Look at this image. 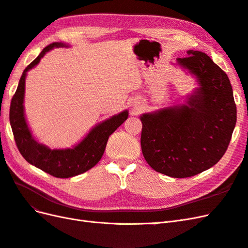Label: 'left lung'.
Instances as JSON below:
<instances>
[{"mask_svg":"<svg viewBox=\"0 0 248 248\" xmlns=\"http://www.w3.org/2000/svg\"><path fill=\"white\" fill-rule=\"evenodd\" d=\"M178 64L197 77L200 88L187 104L140 117V146L148 164L172 178L198 175L226 153L237 121L230 79L202 51L188 50Z\"/></svg>","mask_w":248,"mask_h":248,"instance_id":"obj_1","label":"left lung"}]
</instances>
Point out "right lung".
I'll return each instance as SVG.
<instances>
[{
	"mask_svg": "<svg viewBox=\"0 0 248 248\" xmlns=\"http://www.w3.org/2000/svg\"><path fill=\"white\" fill-rule=\"evenodd\" d=\"M59 46H67L61 42L50 43L43 48L40 55L31 64H29L22 72L16 92L11 100L9 119L18 151L29 163L56 178H70L82 174L98 163L106 150L109 136L127 119L128 111L124 110L98 124L78 145L72 149L50 150L36 141L27 125L24 114L27 71L38 64L40 59L48 50Z\"/></svg>",
	"mask_w": 248,
	"mask_h": 248,
	"instance_id": "add662e5",
	"label": "right lung"
}]
</instances>
